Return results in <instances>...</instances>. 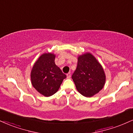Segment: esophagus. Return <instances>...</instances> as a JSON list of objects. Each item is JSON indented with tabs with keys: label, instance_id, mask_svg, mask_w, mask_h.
<instances>
[{
	"label": "esophagus",
	"instance_id": "obj_1",
	"mask_svg": "<svg viewBox=\"0 0 133 133\" xmlns=\"http://www.w3.org/2000/svg\"><path fill=\"white\" fill-rule=\"evenodd\" d=\"M67 78H68V79H70V78H71V73H68V74H67Z\"/></svg>",
	"mask_w": 133,
	"mask_h": 133
}]
</instances>
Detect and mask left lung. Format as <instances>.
Here are the masks:
<instances>
[{"label": "left lung", "instance_id": "obj_1", "mask_svg": "<svg viewBox=\"0 0 133 133\" xmlns=\"http://www.w3.org/2000/svg\"><path fill=\"white\" fill-rule=\"evenodd\" d=\"M77 90L86 97H91L103 89L106 76L102 65L92 54L78 57L77 66L72 76Z\"/></svg>", "mask_w": 133, "mask_h": 133}]
</instances>
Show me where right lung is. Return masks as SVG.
<instances>
[{"instance_id":"1","label":"right lung","mask_w":133,"mask_h":133,"mask_svg":"<svg viewBox=\"0 0 133 133\" xmlns=\"http://www.w3.org/2000/svg\"><path fill=\"white\" fill-rule=\"evenodd\" d=\"M53 53H44L36 61L31 71L32 85L41 95L50 97L59 89L66 76L56 65Z\"/></svg>"}]
</instances>
